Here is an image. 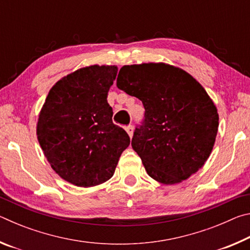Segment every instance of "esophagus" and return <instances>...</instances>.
<instances>
[{
    "label": "esophagus",
    "mask_w": 250,
    "mask_h": 250,
    "mask_svg": "<svg viewBox=\"0 0 250 250\" xmlns=\"http://www.w3.org/2000/svg\"><path fill=\"white\" fill-rule=\"evenodd\" d=\"M125 131H126V133L129 134V137L130 138H132V135H133V126L132 125H128V126H125Z\"/></svg>",
    "instance_id": "34e87169"
}]
</instances>
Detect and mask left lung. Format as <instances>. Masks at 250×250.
I'll return each mask as SVG.
<instances>
[{
  "instance_id": "1",
  "label": "left lung",
  "mask_w": 250,
  "mask_h": 250,
  "mask_svg": "<svg viewBox=\"0 0 250 250\" xmlns=\"http://www.w3.org/2000/svg\"><path fill=\"white\" fill-rule=\"evenodd\" d=\"M117 86L145 105V121L131 146L149 176L173 185L203 167L215 145L219 117L192 75L166 62L125 65Z\"/></svg>"
}]
</instances>
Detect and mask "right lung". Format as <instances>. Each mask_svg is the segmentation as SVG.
Instances as JSON below:
<instances>
[{
    "instance_id": "obj_1",
    "label": "right lung",
    "mask_w": 250,
    "mask_h": 250,
    "mask_svg": "<svg viewBox=\"0 0 250 250\" xmlns=\"http://www.w3.org/2000/svg\"><path fill=\"white\" fill-rule=\"evenodd\" d=\"M116 65L83 67L50 88L36 125L37 140L53 170L68 183L91 188L115 173L130 145L125 131L113 125L107 97Z\"/></svg>"
}]
</instances>
